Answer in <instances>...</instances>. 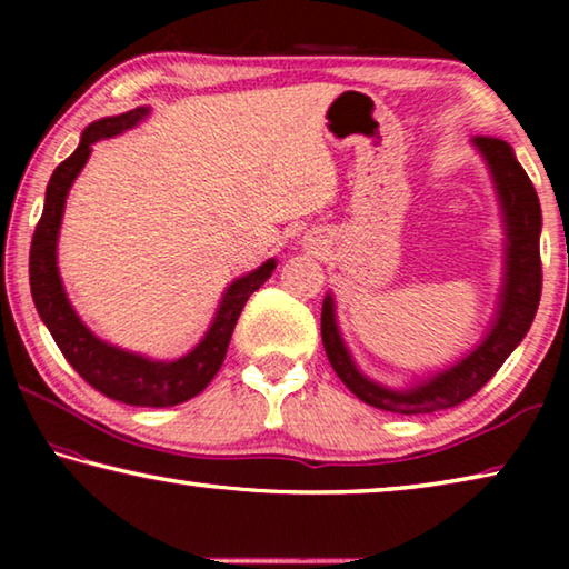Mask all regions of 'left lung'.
<instances>
[{"label": "left lung", "mask_w": 569, "mask_h": 569, "mask_svg": "<svg viewBox=\"0 0 569 569\" xmlns=\"http://www.w3.org/2000/svg\"><path fill=\"white\" fill-rule=\"evenodd\" d=\"M481 160L492 176L499 216L505 230V266L497 311L487 333L467 356L447 369L417 379L403 389H391L366 377L356 366L336 321L333 293H326L321 308V339L333 371L356 397L369 407L393 413H431L451 409L485 387L499 366L507 361L535 321L539 293H542V263H539V233H542V208L537 190L517 162L515 150L505 140L475 138Z\"/></svg>", "instance_id": "left-lung-1"}]
</instances>
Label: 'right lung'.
Segmentation results:
<instances>
[{
	"label": "right lung",
	"mask_w": 569,
	"mask_h": 569,
	"mask_svg": "<svg viewBox=\"0 0 569 569\" xmlns=\"http://www.w3.org/2000/svg\"><path fill=\"white\" fill-rule=\"evenodd\" d=\"M150 114V108H134L130 112L112 114L88 124L80 138V146L70 158L54 168L44 192V210L37 223L30 248V288L37 313L50 329L54 343L72 369L98 389L104 397L130 403V407H176L203 391L226 359L230 336L243 311L250 293H256L276 268V258H268L256 271L236 278L216 308L208 331L188 353L180 359L160 361L150 356L134 353L120 346L102 341L77 316L74 306L67 298L64 283L57 266V240L64 216V203L70 196L74 178L88 162L92 146L104 138H114L134 128Z\"/></svg>",
	"instance_id": "right-lung-1"
}]
</instances>
